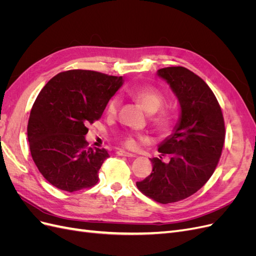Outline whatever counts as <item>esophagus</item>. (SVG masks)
Masks as SVG:
<instances>
[{"mask_svg": "<svg viewBox=\"0 0 256 256\" xmlns=\"http://www.w3.org/2000/svg\"><path fill=\"white\" fill-rule=\"evenodd\" d=\"M116 154H118V156H124V157H136L134 154H131V152H128L125 150H122L116 152Z\"/></svg>", "mask_w": 256, "mask_h": 256, "instance_id": "34e87169", "label": "esophagus"}]
</instances>
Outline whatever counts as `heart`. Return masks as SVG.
Instances as JSON below:
<instances>
[{"label": "heart", "mask_w": 256, "mask_h": 256, "mask_svg": "<svg viewBox=\"0 0 256 256\" xmlns=\"http://www.w3.org/2000/svg\"><path fill=\"white\" fill-rule=\"evenodd\" d=\"M130 95L132 96L136 100L140 102L144 109L150 112L154 113L157 112L161 106L164 104V96L162 95L158 90L152 88H136L130 92ZM120 106V99L118 97H113L110 99V102L106 104V114L109 116H114L118 112ZM170 116L166 112H161L152 118V122L156 124L160 128H166L170 124ZM118 140L120 143L127 147L129 150H134L138 147V143L144 141L145 138L141 134H136L132 132H125L120 134L118 136Z\"/></svg>", "instance_id": "1"}]
</instances>
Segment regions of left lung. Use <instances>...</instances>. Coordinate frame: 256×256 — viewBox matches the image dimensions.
Segmentation results:
<instances>
[{
	"mask_svg": "<svg viewBox=\"0 0 256 256\" xmlns=\"http://www.w3.org/2000/svg\"><path fill=\"white\" fill-rule=\"evenodd\" d=\"M157 74L180 102V118L158 148L170 160L150 159L152 174L136 187L156 202L168 204L194 194L210 178L221 157L226 127L218 100L198 74L182 66L161 68Z\"/></svg>",
	"mask_w": 256,
	"mask_h": 256,
	"instance_id": "obj_1",
	"label": "left lung"
}]
</instances>
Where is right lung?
<instances>
[{
	"label": "right lung",
	"mask_w": 256,
	"mask_h": 256,
	"mask_svg": "<svg viewBox=\"0 0 256 256\" xmlns=\"http://www.w3.org/2000/svg\"><path fill=\"white\" fill-rule=\"evenodd\" d=\"M122 76L74 69L44 85L30 110V150L38 171L52 186L74 192L95 186L109 157L106 150L88 147V125L98 120Z\"/></svg>",
	"instance_id": "1"
}]
</instances>
